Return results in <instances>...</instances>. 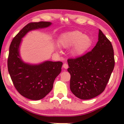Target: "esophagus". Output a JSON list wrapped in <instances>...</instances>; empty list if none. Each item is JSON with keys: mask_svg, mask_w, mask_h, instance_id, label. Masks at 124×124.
I'll use <instances>...</instances> for the list:
<instances>
[{"mask_svg": "<svg viewBox=\"0 0 124 124\" xmlns=\"http://www.w3.org/2000/svg\"><path fill=\"white\" fill-rule=\"evenodd\" d=\"M62 67H63L64 68L68 69V65L67 63H64L63 64V65H62Z\"/></svg>", "mask_w": 124, "mask_h": 124, "instance_id": "esophagus-1", "label": "esophagus"}]
</instances>
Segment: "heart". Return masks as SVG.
Instances as JSON below:
<instances>
[{
  "instance_id": "obj_1",
  "label": "heart",
  "mask_w": 124,
  "mask_h": 124,
  "mask_svg": "<svg viewBox=\"0 0 124 124\" xmlns=\"http://www.w3.org/2000/svg\"><path fill=\"white\" fill-rule=\"evenodd\" d=\"M59 43L64 48H69L74 45L72 54L79 56L85 53L90 48L93 43L91 37L85 35L78 30L69 31L61 35Z\"/></svg>"
}]
</instances>
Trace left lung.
<instances>
[{"label": "left lung", "instance_id": "1", "mask_svg": "<svg viewBox=\"0 0 124 124\" xmlns=\"http://www.w3.org/2000/svg\"><path fill=\"white\" fill-rule=\"evenodd\" d=\"M70 89L81 99L94 98L104 91L115 67L111 42L99 29L98 41L91 51L69 59Z\"/></svg>", "mask_w": 124, "mask_h": 124}]
</instances>
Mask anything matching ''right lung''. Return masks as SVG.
I'll use <instances>...</instances> for the list:
<instances>
[{
	"label": "right lung",
	"instance_id": "obj_1",
	"mask_svg": "<svg viewBox=\"0 0 124 124\" xmlns=\"http://www.w3.org/2000/svg\"><path fill=\"white\" fill-rule=\"evenodd\" d=\"M51 23L46 21L29 23L13 38L9 46L8 70L13 85L21 95L34 101L42 99L51 91L54 81L62 70V62L46 61L37 65L25 63L20 56L19 47L22 38L29 31L47 28Z\"/></svg>",
	"mask_w": 124,
	"mask_h": 124
}]
</instances>
